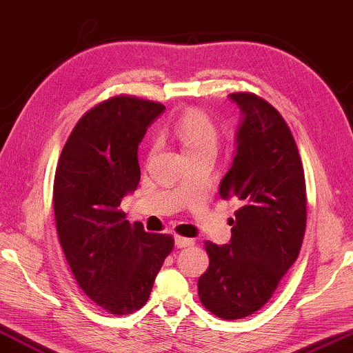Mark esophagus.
<instances>
[{"instance_id":"34e87169","label":"esophagus","mask_w":353,"mask_h":353,"mask_svg":"<svg viewBox=\"0 0 353 353\" xmlns=\"http://www.w3.org/2000/svg\"><path fill=\"white\" fill-rule=\"evenodd\" d=\"M174 243H176L177 248H185V247H192V245H194V240L193 239H188V237L176 236L174 237Z\"/></svg>"}]
</instances>
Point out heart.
Wrapping results in <instances>:
<instances>
[{"instance_id":"heart-1","label":"heart","mask_w":353,"mask_h":353,"mask_svg":"<svg viewBox=\"0 0 353 353\" xmlns=\"http://www.w3.org/2000/svg\"><path fill=\"white\" fill-rule=\"evenodd\" d=\"M174 135L181 143L183 154L215 152L218 146V128L209 116L198 110H190L177 121Z\"/></svg>"}]
</instances>
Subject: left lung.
<instances>
[{
  "label": "left lung",
  "instance_id": "8db88e82",
  "mask_svg": "<svg viewBox=\"0 0 353 353\" xmlns=\"http://www.w3.org/2000/svg\"><path fill=\"white\" fill-rule=\"evenodd\" d=\"M242 119L236 155L220 196L239 209L229 243L205 242L209 268L198 279L201 303L226 321L261 310L299 257L306 229L305 172L283 116L250 92L229 94Z\"/></svg>",
  "mask_w": 353,
  "mask_h": 353
}]
</instances>
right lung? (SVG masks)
<instances>
[{
	"label": "right lung",
	"mask_w": 353,
	"mask_h": 353,
	"mask_svg": "<svg viewBox=\"0 0 353 353\" xmlns=\"http://www.w3.org/2000/svg\"><path fill=\"white\" fill-rule=\"evenodd\" d=\"M163 110L130 96L105 100L77 122L56 166L53 209L67 264L83 292L110 314L146 305L174 247L171 236L130 225L119 210L141 177L138 144Z\"/></svg>",
	"instance_id": "right-lung-1"
}]
</instances>
